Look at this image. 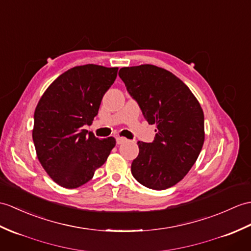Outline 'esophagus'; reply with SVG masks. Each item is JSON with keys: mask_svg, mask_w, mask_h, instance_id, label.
I'll return each mask as SVG.
<instances>
[{"mask_svg": "<svg viewBox=\"0 0 251 251\" xmlns=\"http://www.w3.org/2000/svg\"><path fill=\"white\" fill-rule=\"evenodd\" d=\"M125 141H126V139H125V138L116 137V143H118V144H122V143H124Z\"/></svg>", "mask_w": 251, "mask_h": 251, "instance_id": "esophagus-1", "label": "esophagus"}]
</instances>
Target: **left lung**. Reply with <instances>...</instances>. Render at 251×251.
<instances>
[{"label": "left lung", "mask_w": 251, "mask_h": 251, "mask_svg": "<svg viewBox=\"0 0 251 251\" xmlns=\"http://www.w3.org/2000/svg\"><path fill=\"white\" fill-rule=\"evenodd\" d=\"M127 92L145 120L156 125L152 143L138 142L131 173L140 184L164 190L178 183L194 166L204 142V114L182 80L164 68L140 65L120 69Z\"/></svg>", "instance_id": "1"}]
</instances>
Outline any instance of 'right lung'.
I'll return each instance as SVG.
<instances>
[{"instance_id": "right-lung-1", "label": "right lung", "mask_w": 251, "mask_h": 251, "mask_svg": "<svg viewBox=\"0 0 251 251\" xmlns=\"http://www.w3.org/2000/svg\"><path fill=\"white\" fill-rule=\"evenodd\" d=\"M118 69L94 64L68 69L50 84L35 109L33 141L38 160L62 187L77 188L91 180L115 147L113 137L99 139L82 127L97 115Z\"/></svg>"}]
</instances>
